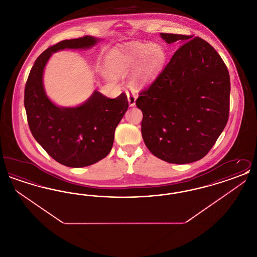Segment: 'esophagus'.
I'll return each mask as SVG.
<instances>
[{
    "instance_id": "34e87169",
    "label": "esophagus",
    "mask_w": 257,
    "mask_h": 257,
    "mask_svg": "<svg viewBox=\"0 0 257 257\" xmlns=\"http://www.w3.org/2000/svg\"><path fill=\"white\" fill-rule=\"evenodd\" d=\"M126 94H127V97H128L129 105H130V106H135L137 96H136L134 91H133V90H126Z\"/></svg>"
}]
</instances>
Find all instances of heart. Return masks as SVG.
Instances as JSON below:
<instances>
[{
	"label": "heart",
	"instance_id": "heart-1",
	"mask_svg": "<svg viewBox=\"0 0 257 257\" xmlns=\"http://www.w3.org/2000/svg\"><path fill=\"white\" fill-rule=\"evenodd\" d=\"M165 59L157 44H135L111 50L107 56V69L112 77L127 76L135 70L134 82L143 84L159 70Z\"/></svg>",
	"mask_w": 257,
	"mask_h": 257
}]
</instances>
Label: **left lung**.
Masks as SVG:
<instances>
[{"instance_id": "8db88e82", "label": "left lung", "mask_w": 257, "mask_h": 257, "mask_svg": "<svg viewBox=\"0 0 257 257\" xmlns=\"http://www.w3.org/2000/svg\"><path fill=\"white\" fill-rule=\"evenodd\" d=\"M183 43L156 79L139 93L142 135L149 151L171 164L202 159L229 115L230 78L217 51L200 37L161 34Z\"/></svg>"}]
</instances>
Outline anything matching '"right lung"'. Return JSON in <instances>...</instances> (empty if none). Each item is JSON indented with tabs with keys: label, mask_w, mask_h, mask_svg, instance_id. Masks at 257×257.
Instances as JSON below:
<instances>
[{
	"label": "right lung",
	"mask_w": 257,
	"mask_h": 257,
	"mask_svg": "<svg viewBox=\"0 0 257 257\" xmlns=\"http://www.w3.org/2000/svg\"><path fill=\"white\" fill-rule=\"evenodd\" d=\"M96 41L85 36L50 46L36 60L25 86V109L32 134L53 159L70 168L90 166L110 153L114 130L128 109V99L124 92L110 99L94 91L79 107L60 108L46 96L42 75L52 53L90 47Z\"/></svg>",
	"instance_id": "add662e5"
}]
</instances>
